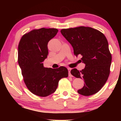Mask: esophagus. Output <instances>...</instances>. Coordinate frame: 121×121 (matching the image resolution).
Instances as JSON below:
<instances>
[{"label":"esophagus","instance_id":"1","mask_svg":"<svg viewBox=\"0 0 121 121\" xmlns=\"http://www.w3.org/2000/svg\"><path fill=\"white\" fill-rule=\"evenodd\" d=\"M68 70L69 77H72V75L70 74V71H71V70H72V69L70 68H68Z\"/></svg>","mask_w":121,"mask_h":121}]
</instances>
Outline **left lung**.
<instances>
[{"label":"left lung","mask_w":121,"mask_h":121,"mask_svg":"<svg viewBox=\"0 0 121 121\" xmlns=\"http://www.w3.org/2000/svg\"><path fill=\"white\" fill-rule=\"evenodd\" d=\"M60 32L72 46L74 54L82 56V62L85 64L81 71L74 68L70 72L85 82L78 92L84 96L97 93L110 74L112 56L106 38L100 31L84 26L62 29Z\"/></svg>","instance_id":"1"}]
</instances>
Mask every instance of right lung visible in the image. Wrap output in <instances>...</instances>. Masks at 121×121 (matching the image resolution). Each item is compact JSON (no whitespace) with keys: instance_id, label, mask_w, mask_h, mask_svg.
Wrapping results in <instances>:
<instances>
[{"instance_id":"add662e5","label":"right lung","mask_w":121,"mask_h":121,"mask_svg":"<svg viewBox=\"0 0 121 121\" xmlns=\"http://www.w3.org/2000/svg\"><path fill=\"white\" fill-rule=\"evenodd\" d=\"M57 29L41 28L25 34L18 47V63L26 86L35 95L47 96L56 91L58 82L68 76L64 67H43L48 54V43L57 35Z\"/></svg>"}]
</instances>
